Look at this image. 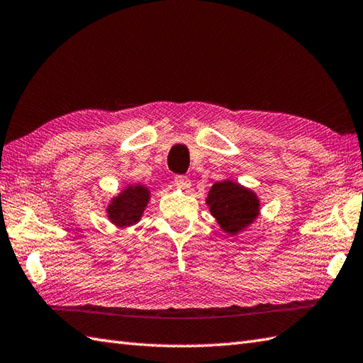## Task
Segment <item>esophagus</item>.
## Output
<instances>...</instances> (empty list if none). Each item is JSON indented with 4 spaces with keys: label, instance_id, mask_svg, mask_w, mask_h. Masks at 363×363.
<instances>
[{
    "label": "esophagus",
    "instance_id": "34e87169",
    "mask_svg": "<svg viewBox=\"0 0 363 363\" xmlns=\"http://www.w3.org/2000/svg\"><path fill=\"white\" fill-rule=\"evenodd\" d=\"M174 182H175L177 186H180L183 189H188L191 186V180L188 179L186 175H175Z\"/></svg>",
    "mask_w": 363,
    "mask_h": 363
}]
</instances>
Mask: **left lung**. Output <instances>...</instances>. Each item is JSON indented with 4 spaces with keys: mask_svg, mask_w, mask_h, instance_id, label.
I'll use <instances>...</instances> for the list:
<instances>
[{
    "mask_svg": "<svg viewBox=\"0 0 363 363\" xmlns=\"http://www.w3.org/2000/svg\"><path fill=\"white\" fill-rule=\"evenodd\" d=\"M206 205L222 230L230 235H238L259 214V200L255 192L230 180L213 184Z\"/></svg>",
    "mask_w": 363,
    "mask_h": 363,
    "instance_id": "obj_1",
    "label": "left lung"
}]
</instances>
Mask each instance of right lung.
Segmentation results:
<instances>
[{
    "label": "right lung",
    "mask_w": 363,
    "mask_h": 363,
    "mask_svg": "<svg viewBox=\"0 0 363 363\" xmlns=\"http://www.w3.org/2000/svg\"><path fill=\"white\" fill-rule=\"evenodd\" d=\"M150 192L143 184L127 186L119 196H116L107 208L108 219L118 227L135 225L141 219L144 209L147 206Z\"/></svg>",
    "instance_id": "1"
}]
</instances>
